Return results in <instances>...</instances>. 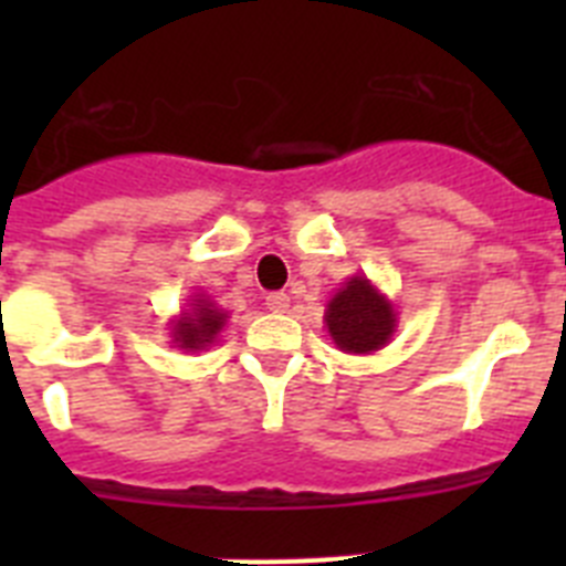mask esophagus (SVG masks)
I'll use <instances>...</instances> for the list:
<instances>
[{
  "mask_svg": "<svg viewBox=\"0 0 566 566\" xmlns=\"http://www.w3.org/2000/svg\"><path fill=\"white\" fill-rule=\"evenodd\" d=\"M266 306H269V312H274V314L289 312V294L272 292V294H269V297H266Z\"/></svg>",
  "mask_w": 566,
  "mask_h": 566,
  "instance_id": "esophagus-1",
  "label": "esophagus"
}]
</instances>
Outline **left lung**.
Returning a JSON list of instances; mask_svg holds the SVG:
<instances>
[{
    "label": "left lung",
    "mask_w": 566,
    "mask_h": 566,
    "mask_svg": "<svg viewBox=\"0 0 566 566\" xmlns=\"http://www.w3.org/2000/svg\"><path fill=\"white\" fill-rule=\"evenodd\" d=\"M326 326L339 352L371 354L391 339L397 314L365 274L348 277L328 300Z\"/></svg>",
    "instance_id": "8db88e82"
}]
</instances>
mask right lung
<instances>
[{"label":"right lung","mask_w":566,"mask_h":566,"mask_svg":"<svg viewBox=\"0 0 566 566\" xmlns=\"http://www.w3.org/2000/svg\"><path fill=\"white\" fill-rule=\"evenodd\" d=\"M227 326V312L214 306L203 294H195L192 306L172 323V343L184 352H203L214 343L218 332Z\"/></svg>","instance_id":"add662e5"}]
</instances>
